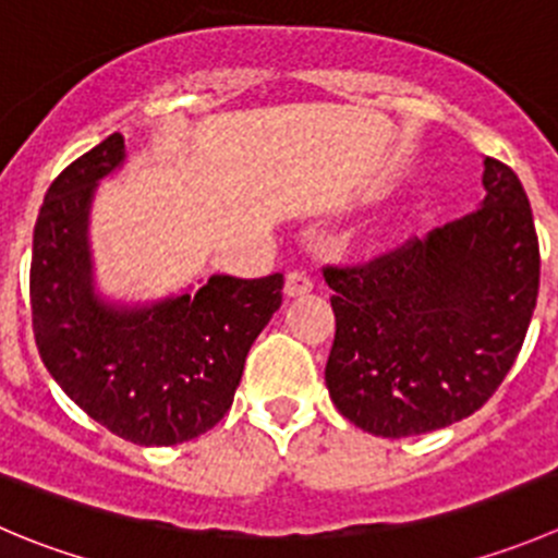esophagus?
Instances as JSON below:
<instances>
[{
	"label": "esophagus",
	"instance_id": "esophagus-1",
	"mask_svg": "<svg viewBox=\"0 0 558 558\" xmlns=\"http://www.w3.org/2000/svg\"><path fill=\"white\" fill-rule=\"evenodd\" d=\"M286 296L294 300V296H305L313 291V280L305 272H289L286 275Z\"/></svg>",
	"mask_w": 558,
	"mask_h": 558
}]
</instances>
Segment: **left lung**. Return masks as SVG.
<instances>
[{"mask_svg": "<svg viewBox=\"0 0 558 558\" xmlns=\"http://www.w3.org/2000/svg\"><path fill=\"white\" fill-rule=\"evenodd\" d=\"M485 198L371 267H327L335 409L384 439L430 434L474 414L505 381L537 305L539 247L526 191L483 160Z\"/></svg>", "mask_w": 558, "mask_h": 558, "instance_id": "8db88e82", "label": "left lung"}]
</instances>
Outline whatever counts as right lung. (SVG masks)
Masks as SVG:
<instances>
[{
	"label": "right lung",
	"mask_w": 558,
	"mask_h": 558,
	"mask_svg": "<svg viewBox=\"0 0 558 558\" xmlns=\"http://www.w3.org/2000/svg\"><path fill=\"white\" fill-rule=\"evenodd\" d=\"M128 160L113 133L48 187L32 240V329L43 365L111 434L171 447L231 409L245 356L283 302V275H209L158 300H119L97 283L92 204Z\"/></svg>",
	"instance_id": "obj_1"
}]
</instances>
